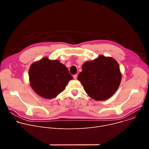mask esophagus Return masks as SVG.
I'll return each mask as SVG.
<instances>
[{
  "mask_svg": "<svg viewBox=\"0 0 149 149\" xmlns=\"http://www.w3.org/2000/svg\"><path fill=\"white\" fill-rule=\"evenodd\" d=\"M73 77H74V78L75 79H77V74L74 75Z\"/></svg>",
  "mask_w": 149,
  "mask_h": 149,
  "instance_id": "1",
  "label": "esophagus"
}]
</instances>
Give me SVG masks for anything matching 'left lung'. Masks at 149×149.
I'll use <instances>...</instances> for the list:
<instances>
[{"label": "left lung", "instance_id": "8db88e82", "mask_svg": "<svg viewBox=\"0 0 149 149\" xmlns=\"http://www.w3.org/2000/svg\"><path fill=\"white\" fill-rule=\"evenodd\" d=\"M78 79L91 98L103 101L116 92L121 82V74L118 63L114 58L100 55L84 63Z\"/></svg>", "mask_w": 149, "mask_h": 149}]
</instances>
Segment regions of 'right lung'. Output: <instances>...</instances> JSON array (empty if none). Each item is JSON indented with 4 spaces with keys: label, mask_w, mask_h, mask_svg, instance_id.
I'll return each instance as SVG.
<instances>
[{
    "label": "right lung",
    "mask_w": 149,
    "mask_h": 149,
    "mask_svg": "<svg viewBox=\"0 0 149 149\" xmlns=\"http://www.w3.org/2000/svg\"><path fill=\"white\" fill-rule=\"evenodd\" d=\"M29 77L33 91L48 99L56 97L73 79L64 65L58 60H49L48 58L32 63L29 70Z\"/></svg>",
    "instance_id": "add662e5"
}]
</instances>
